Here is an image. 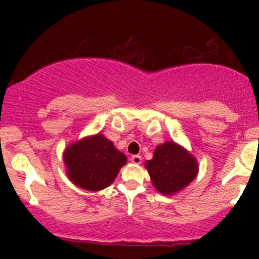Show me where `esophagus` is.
<instances>
[{
  "label": "esophagus",
  "instance_id": "1",
  "mask_svg": "<svg viewBox=\"0 0 259 259\" xmlns=\"http://www.w3.org/2000/svg\"><path fill=\"white\" fill-rule=\"evenodd\" d=\"M130 160H132L134 164H141L142 157L139 156V154H135V156H132V158H130Z\"/></svg>",
  "mask_w": 259,
  "mask_h": 259
}]
</instances>
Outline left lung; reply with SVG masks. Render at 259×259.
Segmentation results:
<instances>
[{
  "label": "left lung",
  "instance_id": "left-lung-1",
  "mask_svg": "<svg viewBox=\"0 0 259 259\" xmlns=\"http://www.w3.org/2000/svg\"><path fill=\"white\" fill-rule=\"evenodd\" d=\"M145 167L154 189L165 196L185 189L198 174V162L194 154L174 141L158 145L152 159L145 162Z\"/></svg>",
  "mask_w": 259,
  "mask_h": 259
}]
</instances>
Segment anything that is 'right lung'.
<instances>
[{
    "instance_id": "obj_1",
    "label": "right lung",
    "mask_w": 259,
    "mask_h": 259,
    "mask_svg": "<svg viewBox=\"0 0 259 259\" xmlns=\"http://www.w3.org/2000/svg\"><path fill=\"white\" fill-rule=\"evenodd\" d=\"M63 160L65 173L74 185L101 191L114 181L127 159L111 140L99 133L68 145Z\"/></svg>"
}]
</instances>
